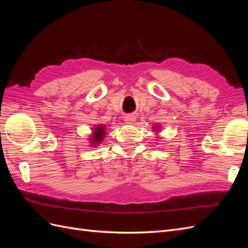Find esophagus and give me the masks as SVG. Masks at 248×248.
<instances>
[{"mask_svg":"<svg viewBox=\"0 0 248 248\" xmlns=\"http://www.w3.org/2000/svg\"><path fill=\"white\" fill-rule=\"evenodd\" d=\"M124 120H125V122L127 124H133L134 121H136V116H134V115H127L124 118Z\"/></svg>","mask_w":248,"mask_h":248,"instance_id":"34e87169","label":"esophagus"}]
</instances>
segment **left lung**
Wrapping results in <instances>:
<instances>
[{
  "label": "left lung",
  "instance_id": "left-lung-1",
  "mask_svg": "<svg viewBox=\"0 0 248 248\" xmlns=\"http://www.w3.org/2000/svg\"><path fill=\"white\" fill-rule=\"evenodd\" d=\"M153 129H154V130H157V131H158V130L160 129V127H159V125H156V126H154V127H153Z\"/></svg>",
  "mask_w": 248,
  "mask_h": 248
}]
</instances>
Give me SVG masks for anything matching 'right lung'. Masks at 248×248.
I'll use <instances>...</instances> for the list:
<instances>
[{
    "label": "right lung",
    "mask_w": 248,
    "mask_h": 248,
    "mask_svg": "<svg viewBox=\"0 0 248 248\" xmlns=\"http://www.w3.org/2000/svg\"><path fill=\"white\" fill-rule=\"evenodd\" d=\"M92 134H90L89 142L92 145V147H97L100 145V142L103 140L104 137H106V125H97L93 127Z\"/></svg>",
    "instance_id": "obj_1"
}]
</instances>
